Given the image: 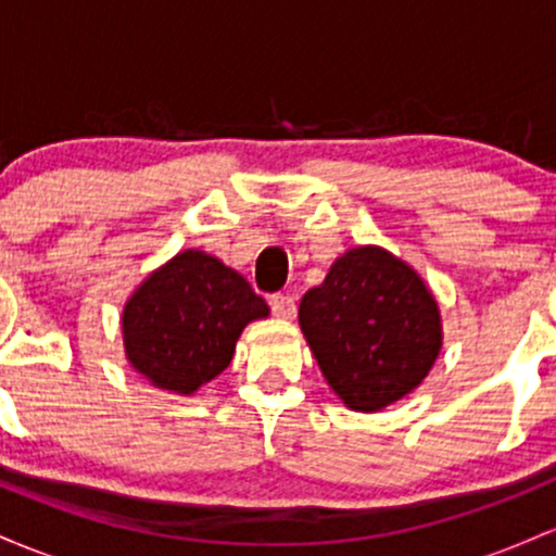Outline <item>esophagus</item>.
<instances>
[{
  "instance_id": "1",
  "label": "esophagus",
  "mask_w": 556,
  "mask_h": 556,
  "mask_svg": "<svg viewBox=\"0 0 556 556\" xmlns=\"http://www.w3.org/2000/svg\"><path fill=\"white\" fill-rule=\"evenodd\" d=\"M270 307L278 317H283V320H291V317L296 315V302H294V296H291V294H273L270 296Z\"/></svg>"
}]
</instances>
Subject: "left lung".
Returning <instances> with one entry per match:
<instances>
[{"mask_svg": "<svg viewBox=\"0 0 556 556\" xmlns=\"http://www.w3.org/2000/svg\"><path fill=\"white\" fill-rule=\"evenodd\" d=\"M299 328L333 394L380 413L413 394L444 346L433 291L413 265L365 244L341 254L299 302Z\"/></svg>", "mask_w": 556, "mask_h": 556, "instance_id": "8db88e82", "label": "left lung"}]
</instances>
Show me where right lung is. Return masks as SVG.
I'll return each instance as SVG.
<instances>
[{"instance_id": "add662e5", "label": "right lung", "mask_w": 556, "mask_h": 556, "mask_svg": "<svg viewBox=\"0 0 556 556\" xmlns=\"http://www.w3.org/2000/svg\"><path fill=\"white\" fill-rule=\"evenodd\" d=\"M267 315L241 273L202 249H184L123 304V352L154 389L191 396L230 365L249 323Z\"/></svg>"}]
</instances>
